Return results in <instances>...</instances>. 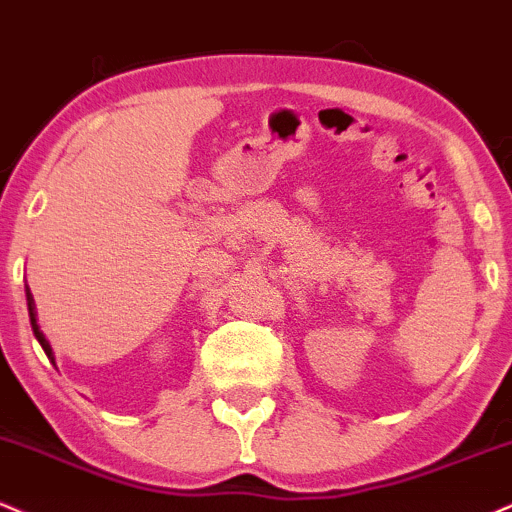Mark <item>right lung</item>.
<instances>
[{
  "label": "right lung",
  "instance_id": "right-lung-1",
  "mask_svg": "<svg viewBox=\"0 0 512 512\" xmlns=\"http://www.w3.org/2000/svg\"><path fill=\"white\" fill-rule=\"evenodd\" d=\"M26 299H28V316H30V326H33L35 338H38V342L42 345V350H45L47 357H50L52 362H54V354H52L50 342L45 340V335H42V330H40V326H38V321H35V299H33V294H30L28 287H26Z\"/></svg>",
  "mask_w": 512,
  "mask_h": 512
}]
</instances>
